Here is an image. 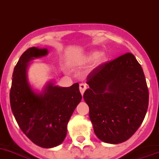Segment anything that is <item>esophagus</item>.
<instances>
[{"label": "esophagus", "mask_w": 159, "mask_h": 159, "mask_svg": "<svg viewBox=\"0 0 159 159\" xmlns=\"http://www.w3.org/2000/svg\"><path fill=\"white\" fill-rule=\"evenodd\" d=\"M86 88H87V86H86V84H84V83L80 84L79 89H80V92H81V94H84V92H85V90H86Z\"/></svg>", "instance_id": "esophagus-1"}]
</instances>
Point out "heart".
<instances>
[{"instance_id": "b5f03b06", "label": "heart", "mask_w": 159, "mask_h": 159, "mask_svg": "<svg viewBox=\"0 0 159 159\" xmlns=\"http://www.w3.org/2000/svg\"><path fill=\"white\" fill-rule=\"evenodd\" d=\"M94 61V65L98 66V65H102L105 63L107 61V55L104 52H93L88 54L86 57L77 61V64L78 65H85L86 63H89L90 61Z\"/></svg>"}]
</instances>
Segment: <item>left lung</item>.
<instances>
[{
	"label": "left lung",
	"instance_id": "1",
	"mask_svg": "<svg viewBox=\"0 0 159 159\" xmlns=\"http://www.w3.org/2000/svg\"><path fill=\"white\" fill-rule=\"evenodd\" d=\"M83 95L95 135L103 142L127 141L143 122L149 90L141 65L128 52L102 64L88 75Z\"/></svg>",
	"mask_w": 159,
	"mask_h": 159
}]
</instances>
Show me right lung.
I'll return each mask as SVG.
<instances>
[{"instance_id":"obj_1","label":"right lung","mask_w":159,"mask_h":159,"mask_svg":"<svg viewBox=\"0 0 159 159\" xmlns=\"http://www.w3.org/2000/svg\"><path fill=\"white\" fill-rule=\"evenodd\" d=\"M48 53L47 48L32 47L21 56L13 73L9 93L18 126L33 143L43 148H52L63 142L68 122L82 100L78 83L61 87L48 82L42 93L33 90L26 75L28 62Z\"/></svg>"}]
</instances>
